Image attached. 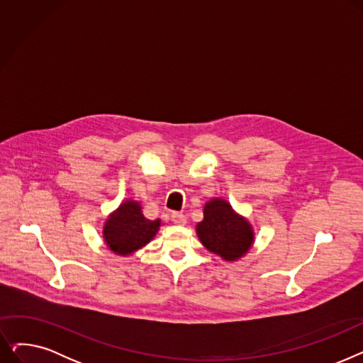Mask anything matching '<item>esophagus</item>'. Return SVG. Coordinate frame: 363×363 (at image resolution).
<instances>
[{
    "instance_id": "1",
    "label": "esophagus",
    "mask_w": 363,
    "mask_h": 363,
    "mask_svg": "<svg viewBox=\"0 0 363 363\" xmlns=\"http://www.w3.org/2000/svg\"><path fill=\"white\" fill-rule=\"evenodd\" d=\"M172 222H174L175 225H179V226H184L186 223V216L182 215V213H172Z\"/></svg>"
}]
</instances>
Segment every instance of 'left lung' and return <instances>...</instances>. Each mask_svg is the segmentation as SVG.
<instances>
[{"label": "left lung", "mask_w": 363, "mask_h": 363, "mask_svg": "<svg viewBox=\"0 0 363 363\" xmlns=\"http://www.w3.org/2000/svg\"><path fill=\"white\" fill-rule=\"evenodd\" d=\"M196 233L206 249L225 262L240 260L255 244V230L249 219L219 197L204 204L203 220L196 225Z\"/></svg>", "instance_id": "8db88e82"}]
</instances>
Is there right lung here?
<instances>
[{
  "label": "right lung",
  "mask_w": 363,
  "mask_h": 363,
  "mask_svg": "<svg viewBox=\"0 0 363 363\" xmlns=\"http://www.w3.org/2000/svg\"><path fill=\"white\" fill-rule=\"evenodd\" d=\"M162 219L151 220L143 215L140 201L126 199L103 225L104 244L116 256L128 257L144 249L156 237Z\"/></svg>",
  "instance_id": "add662e5"
}]
</instances>
